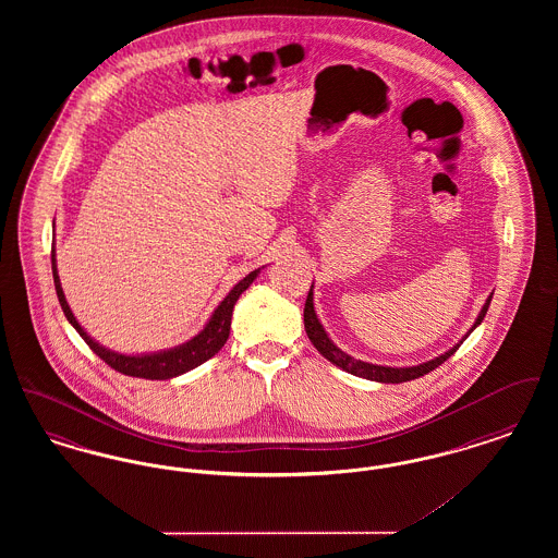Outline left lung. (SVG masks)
I'll return each mask as SVG.
<instances>
[{
	"instance_id": "8db88e82",
	"label": "left lung",
	"mask_w": 558,
	"mask_h": 558,
	"mask_svg": "<svg viewBox=\"0 0 558 558\" xmlns=\"http://www.w3.org/2000/svg\"><path fill=\"white\" fill-rule=\"evenodd\" d=\"M492 296H494V292H492V294L487 296V301L483 303L477 319L473 322V326L469 328V332H466L456 345L450 347L448 351H444L441 355H437V357H433V360H426V362L416 364V366H380V364H372V362H364V360H355L353 355L345 353L341 347H337V343H335V341L328 337V332L324 330V326H322V322L318 319V314H316V307H314V282H312V289H310L307 301H305L303 322H305V332H307L310 341H312L319 353H322L328 362H332L337 368L349 372V374H353V376H360V378H368V380H376V383H393V385H398V383H408V380H414V378L425 376L428 372L439 368L448 357H451V355L456 353V349L466 341V337H469V335L477 328L478 324L483 322V318H485L487 307H489V303H492Z\"/></svg>"
}]
</instances>
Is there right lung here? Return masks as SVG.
<instances>
[{
	"mask_svg": "<svg viewBox=\"0 0 558 558\" xmlns=\"http://www.w3.org/2000/svg\"><path fill=\"white\" fill-rule=\"evenodd\" d=\"M264 267L253 269L251 274H246L240 280L239 284H234V289L228 292L223 296V301L213 310L211 318L207 319L203 330L198 335H194L186 343L169 347V349H160V351H150V353H121V351H114V349H108L107 345L98 343L81 326L80 319L75 318L71 305L64 296V291H62V284H60L58 266H56V246L52 248L53 287H56L60 307L69 319V324L80 332L81 339L92 347V351L98 357H102L110 368H114L121 374H128V376H135V378H148V380H169V378H175L180 374L194 371L196 366L211 360L213 355L226 345V341L230 337L232 312H234V305H236L240 294L253 284V280L262 274Z\"/></svg>",
	"mask_w": 558,
	"mask_h": 558,
	"instance_id": "right-lung-1",
	"label": "right lung"
}]
</instances>
